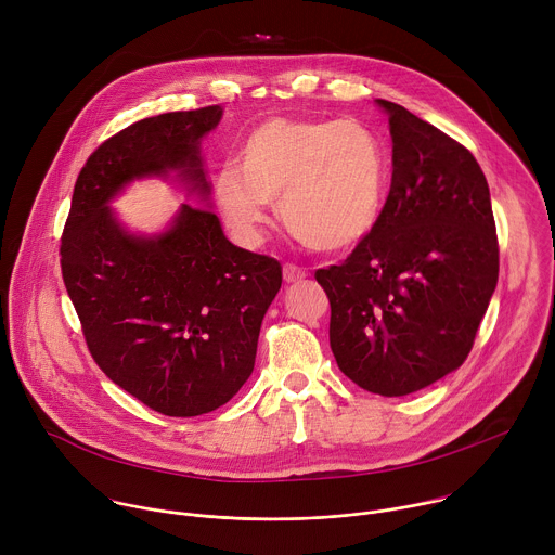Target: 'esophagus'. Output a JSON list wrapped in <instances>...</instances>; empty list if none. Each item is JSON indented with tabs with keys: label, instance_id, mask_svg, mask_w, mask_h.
Wrapping results in <instances>:
<instances>
[{
	"label": "esophagus",
	"instance_id": "obj_1",
	"mask_svg": "<svg viewBox=\"0 0 555 555\" xmlns=\"http://www.w3.org/2000/svg\"><path fill=\"white\" fill-rule=\"evenodd\" d=\"M283 279H285V283H300V281L307 279V270L287 263V266L283 268Z\"/></svg>",
	"mask_w": 555,
	"mask_h": 555
}]
</instances>
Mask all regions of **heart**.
I'll list each match as a JSON object with an SVG mask.
<instances>
[{"label": "heart", "mask_w": 555, "mask_h": 555, "mask_svg": "<svg viewBox=\"0 0 555 555\" xmlns=\"http://www.w3.org/2000/svg\"><path fill=\"white\" fill-rule=\"evenodd\" d=\"M388 189L382 138L362 120L272 118L212 180V199L244 244H259L270 206L285 228L319 253H340L375 228Z\"/></svg>", "instance_id": "1"}]
</instances>
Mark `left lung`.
I'll use <instances>...</instances> for the list:
<instances>
[{"instance_id":"8db88e82","label":"left lung","mask_w":555,"mask_h":555,"mask_svg":"<svg viewBox=\"0 0 555 555\" xmlns=\"http://www.w3.org/2000/svg\"><path fill=\"white\" fill-rule=\"evenodd\" d=\"M388 114L392 178L375 228L315 272L332 305L330 345L364 390L402 398L467 358L499 281L488 180L474 155L402 105Z\"/></svg>"}]
</instances>
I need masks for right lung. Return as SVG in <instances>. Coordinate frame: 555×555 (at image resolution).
Returning <instances> with one entry per match:
<instances>
[{"instance_id": "add662e5", "label": "right lung", "mask_w": 555, "mask_h": 555, "mask_svg": "<svg viewBox=\"0 0 555 555\" xmlns=\"http://www.w3.org/2000/svg\"><path fill=\"white\" fill-rule=\"evenodd\" d=\"M219 105L144 118L105 140L78 173L61 236L65 289L103 373L144 406L197 417L230 402L255 369L281 263L232 246L208 204L202 140ZM177 176L205 204L155 235L108 204L135 179Z\"/></svg>"}]
</instances>
